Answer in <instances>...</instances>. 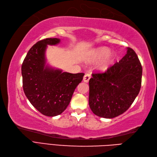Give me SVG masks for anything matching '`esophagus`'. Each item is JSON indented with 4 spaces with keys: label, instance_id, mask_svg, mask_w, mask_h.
<instances>
[{
    "label": "esophagus",
    "instance_id": "34e87169",
    "mask_svg": "<svg viewBox=\"0 0 157 157\" xmlns=\"http://www.w3.org/2000/svg\"><path fill=\"white\" fill-rule=\"evenodd\" d=\"M90 78H91V75L90 74V73H86V74H85V75L84 76V79H83V80H84V82H88L89 79H90Z\"/></svg>",
    "mask_w": 157,
    "mask_h": 157
}]
</instances>
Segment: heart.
I'll use <instances>...</instances> for the list:
<instances>
[{
	"label": "heart",
	"instance_id": "heart-1",
	"mask_svg": "<svg viewBox=\"0 0 157 157\" xmlns=\"http://www.w3.org/2000/svg\"><path fill=\"white\" fill-rule=\"evenodd\" d=\"M106 57L104 60L100 64V68L102 69H105L109 65V63L111 62V60L113 58V54L112 52H109V49L106 48H99L98 49L95 50V51L92 53V58L94 59H97L102 57V56H105Z\"/></svg>",
	"mask_w": 157,
	"mask_h": 157
}]
</instances>
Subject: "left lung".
I'll return each instance as SVG.
<instances>
[{
  "mask_svg": "<svg viewBox=\"0 0 157 157\" xmlns=\"http://www.w3.org/2000/svg\"><path fill=\"white\" fill-rule=\"evenodd\" d=\"M89 81V105L94 114L114 118L123 114L140 90L142 67L135 51L127 54L105 72L92 73Z\"/></svg>",
  "mask_w": 157,
  "mask_h": 157,
  "instance_id": "left-lung-1",
  "label": "left lung"
}]
</instances>
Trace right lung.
<instances>
[{
  "instance_id": "right-lung-1",
  "label": "right lung",
  "mask_w": 157,
  "mask_h": 157,
  "mask_svg": "<svg viewBox=\"0 0 157 157\" xmlns=\"http://www.w3.org/2000/svg\"><path fill=\"white\" fill-rule=\"evenodd\" d=\"M59 38L40 40L29 50L21 66L23 88L29 101L42 114L59 115L67 107L75 89L84 73H70L46 65V46L55 45Z\"/></svg>"
}]
</instances>
